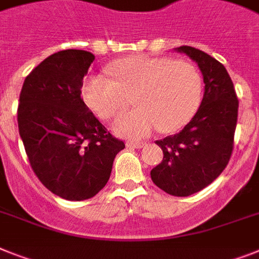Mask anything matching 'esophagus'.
Segmentation results:
<instances>
[{
  "label": "esophagus",
  "mask_w": 259,
  "mask_h": 259,
  "mask_svg": "<svg viewBox=\"0 0 259 259\" xmlns=\"http://www.w3.org/2000/svg\"><path fill=\"white\" fill-rule=\"evenodd\" d=\"M128 147V148H142V147H144L145 143L143 142H127V144H125Z\"/></svg>",
  "instance_id": "esophagus-1"
}]
</instances>
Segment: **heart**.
I'll return each instance as SVG.
<instances>
[{"label": "heart", "instance_id": "obj_1", "mask_svg": "<svg viewBox=\"0 0 259 259\" xmlns=\"http://www.w3.org/2000/svg\"><path fill=\"white\" fill-rule=\"evenodd\" d=\"M114 79L104 74L89 75L82 86L86 100L102 119H111L130 104L136 108L119 115L116 134L140 139L159 128L175 132L189 121L201 99V75L192 63L169 58H121L108 66Z\"/></svg>", "mask_w": 259, "mask_h": 259}]
</instances>
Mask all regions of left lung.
Returning <instances> with one entry per match:
<instances>
[{"instance_id": "left-lung-1", "label": "left lung", "mask_w": 259, "mask_h": 259, "mask_svg": "<svg viewBox=\"0 0 259 259\" xmlns=\"http://www.w3.org/2000/svg\"><path fill=\"white\" fill-rule=\"evenodd\" d=\"M176 50L197 63L205 83L204 98L179 134L156 142L164 157L151 170V179L168 194L187 197L213 183L229 163L238 98L226 68L217 59L191 46Z\"/></svg>"}]
</instances>
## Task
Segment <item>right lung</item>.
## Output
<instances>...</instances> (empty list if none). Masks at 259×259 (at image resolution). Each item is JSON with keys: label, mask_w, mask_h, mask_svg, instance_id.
<instances>
[{"label": "right lung", "mask_w": 259, "mask_h": 259, "mask_svg": "<svg viewBox=\"0 0 259 259\" xmlns=\"http://www.w3.org/2000/svg\"><path fill=\"white\" fill-rule=\"evenodd\" d=\"M94 59L90 51H58L30 72L19 94L17 120L30 165L49 191L68 201L102 191L125 147L80 96Z\"/></svg>", "instance_id": "add662e5"}]
</instances>
